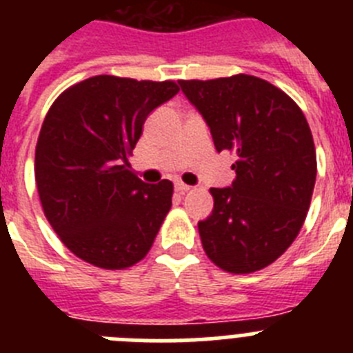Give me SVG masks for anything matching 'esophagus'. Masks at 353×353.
<instances>
[{
  "instance_id": "34e87169",
  "label": "esophagus",
  "mask_w": 353,
  "mask_h": 353,
  "mask_svg": "<svg viewBox=\"0 0 353 353\" xmlns=\"http://www.w3.org/2000/svg\"><path fill=\"white\" fill-rule=\"evenodd\" d=\"M192 187H189L187 185V183H183V182H176L174 183V191L179 192V194H185V192H189L191 191Z\"/></svg>"
}]
</instances>
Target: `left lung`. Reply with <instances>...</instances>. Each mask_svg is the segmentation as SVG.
I'll list each match as a JSON object with an SVG mask.
<instances>
[{"label": "left lung", "mask_w": 353, "mask_h": 353, "mask_svg": "<svg viewBox=\"0 0 353 353\" xmlns=\"http://www.w3.org/2000/svg\"><path fill=\"white\" fill-rule=\"evenodd\" d=\"M203 114L217 152L236 155L232 187L215 189L198 230L207 256L230 274L274 263L297 239L316 180L313 134L302 109L260 77L179 81Z\"/></svg>", "instance_id": "1"}]
</instances>
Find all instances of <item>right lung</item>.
Masks as SVG:
<instances>
[{
  "mask_svg": "<svg viewBox=\"0 0 353 353\" xmlns=\"http://www.w3.org/2000/svg\"><path fill=\"white\" fill-rule=\"evenodd\" d=\"M174 81L93 76L49 108L35 150L43 214L77 258L121 270L148 254L171 208L173 183H145L129 157L143 123L179 93Z\"/></svg>",
  "mask_w": 353,
  "mask_h": 353,
  "instance_id": "right-lung-1",
  "label": "right lung"
}]
</instances>
